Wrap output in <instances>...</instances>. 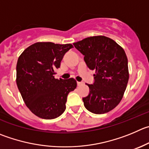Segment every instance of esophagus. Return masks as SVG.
Returning <instances> with one entry per match:
<instances>
[{
    "mask_svg": "<svg viewBox=\"0 0 149 149\" xmlns=\"http://www.w3.org/2000/svg\"><path fill=\"white\" fill-rule=\"evenodd\" d=\"M77 86H81V85H83V82H77Z\"/></svg>",
    "mask_w": 149,
    "mask_h": 149,
    "instance_id": "esophagus-1",
    "label": "esophagus"
}]
</instances>
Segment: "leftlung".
Returning a JSON list of instances; mask_svg holds the SVG:
<instances>
[{"label": "left lung", "instance_id": "8db88e82", "mask_svg": "<svg viewBox=\"0 0 149 149\" xmlns=\"http://www.w3.org/2000/svg\"><path fill=\"white\" fill-rule=\"evenodd\" d=\"M73 45L84 56L88 67L95 70L94 83L86 84L90 92L83 98L85 107L95 114L110 111L122 100L128 83V60L124 49L104 36H90Z\"/></svg>", "mask_w": 149, "mask_h": 149}]
</instances>
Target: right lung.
<instances>
[{
    "instance_id": "obj_1",
    "label": "right lung",
    "mask_w": 149,
    "mask_h": 149,
    "mask_svg": "<svg viewBox=\"0 0 149 149\" xmlns=\"http://www.w3.org/2000/svg\"><path fill=\"white\" fill-rule=\"evenodd\" d=\"M71 44L36 42L18 58L16 82L23 101L30 110L44 119H53L66 110L67 96L77 87L74 78L56 79L64 54Z\"/></svg>"
}]
</instances>
